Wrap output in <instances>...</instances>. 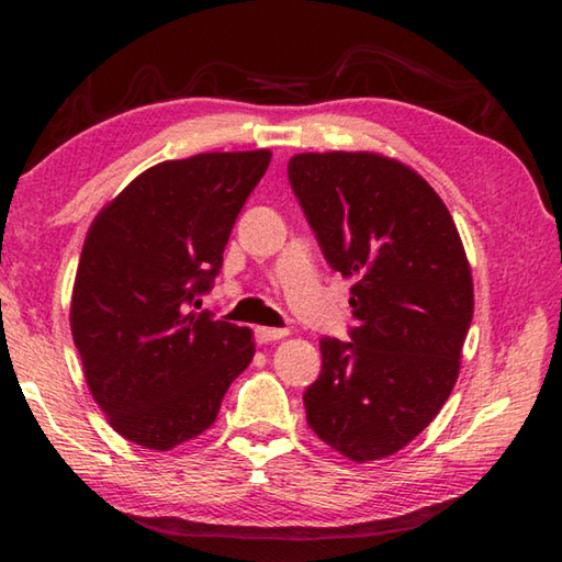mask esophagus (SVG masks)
Masks as SVG:
<instances>
[{"mask_svg":"<svg viewBox=\"0 0 562 562\" xmlns=\"http://www.w3.org/2000/svg\"><path fill=\"white\" fill-rule=\"evenodd\" d=\"M288 335H290L288 329H274V327H258V329H255V337H258L260 345H270V341L284 339Z\"/></svg>","mask_w":562,"mask_h":562,"instance_id":"obj_1","label":"esophagus"}]
</instances>
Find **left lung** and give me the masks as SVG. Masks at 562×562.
Masks as SVG:
<instances>
[{
  "mask_svg": "<svg viewBox=\"0 0 562 562\" xmlns=\"http://www.w3.org/2000/svg\"><path fill=\"white\" fill-rule=\"evenodd\" d=\"M288 173L331 270L355 280L357 327L351 341L319 339L307 424L349 461H382L451 396L473 317L471 265L449 207L402 160L297 154Z\"/></svg>",
  "mask_w": 562,
  "mask_h": 562,
  "instance_id": "left-lung-1",
  "label": "left lung"
}]
</instances>
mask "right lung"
<instances>
[{
    "label": "right lung",
    "instance_id": "obj_1",
    "mask_svg": "<svg viewBox=\"0 0 562 562\" xmlns=\"http://www.w3.org/2000/svg\"><path fill=\"white\" fill-rule=\"evenodd\" d=\"M270 158L260 148L164 160L93 217L69 322L93 402L126 441L170 451L201 436L252 361L250 327L190 307L223 268Z\"/></svg>",
    "mask_w": 562,
    "mask_h": 562
}]
</instances>
